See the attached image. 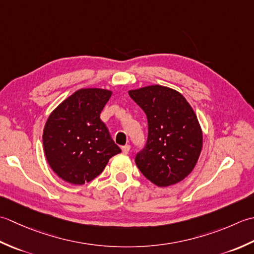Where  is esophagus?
<instances>
[{
	"instance_id": "obj_1",
	"label": "esophagus",
	"mask_w": 254,
	"mask_h": 254,
	"mask_svg": "<svg viewBox=\"0 0 254 254\" xmlns=\"http://www.w3.org/2000/svg\"><path fill=\"white\" fill-rule=\"evenodd\" d=\"M122 151H123V153L127 154L129 151H130V146H129V144H125V146H123L122 147Z\"/></svg>"
}]
</instances>
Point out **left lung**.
Masks as SVG:
<instances>
[{
    "label": "left lung",
    "mask_w": 254,
    "mask_h": 254,
    "mask_svg": "<svg viewBox=\"0 0 254 254\" xmlns=\"http://www.w3.org/2000/svg\"><path fill=\"white\" fill-rule=\"evenodd\" d=\"M146 113L148 138L134 158L138 169L158 186L179 183L192 172L203 146V133L193 108L182 94L150 85L129 91Z\"/></svg>",
    "instance_id": "1"
}]
</instances>
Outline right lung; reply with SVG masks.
Returning a JSON list of instances; mask_svg holds the SVG:
<instances>
[{
  "instance_id": "1",
  "label": "right lung",
  "mask_w": 254,
  "mask_h": 254,
  "mask_svg": "<svg viewBox=\"0 0 254 254\" xmlns=\"http://www.w3.org/2000/svg\"><path fill=\"white\" fill-rule=\"evenodd\" d=\"M112 92L82 89L50 114L43 143L54 172L65 182L82 185L100 175L113 156L122 152L100 115Z\"/></svg>"
}]
</instances>
